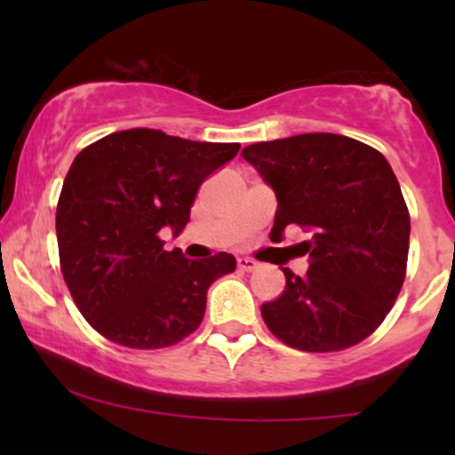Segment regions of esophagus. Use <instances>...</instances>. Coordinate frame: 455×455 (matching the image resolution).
Segmentation results:
<instances>
[{
  "label": "esophagus",
  "mask_w": 455,
  "mask_h": 455,
  "mask_svg": "<svg viewBox=\"0 0 455 455\" xmlns=\"http://www.w3.org/2000/svg\"><path fill=\"white\" fill-rule=\"evenodd\" d=\"M257 260L254 259H250V257H239L237 259V267L242 269V271H252L254 267H257Z\"/></svg>",
  "instance_id": "1"
}]
</instances>
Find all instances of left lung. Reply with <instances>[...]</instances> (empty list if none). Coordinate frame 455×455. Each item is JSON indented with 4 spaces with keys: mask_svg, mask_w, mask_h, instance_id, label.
Returning a JSON list of instances; mask_svg holds the SVG:
<instances>
[{
    "mask_svg": "<svg viewBox=\"0 0 455 455\" xmlns=\"http://www.w3.org/2000/svg\"><path fill=\"white\" fill-rule=\"evenodd\" d=\"M274 190L271 235L289 224L312 237L310 269L282 267L284 291L260 306L269 331L310 353L365 340L398 297L409 257L411 218L389 162L362 140L310 132L242 151Z\"/></svg>",
    "mask_w": 455,
    "mask_h": 455,
    "instance_id": "left-lung-1",
    "label": "left lung"
}]
</instances>
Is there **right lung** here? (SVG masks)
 <instances>
[{
  "label": "right lung",
  "instance_id": "right-lung-1",
  "mask_svg": "<svg viewBox=\"0 0 455 455\" xmlns=\"http://www.w3.org/2000/svg\"><path fill=\"white\" fill-rule=\"evenodd\" d=\"M237 151L132 128L76 156L57 203V245L72 299L104 338L162 348L201 325L207 289L235 257L190 260L180 248L166 252L160 233L184 231L198 186Z\"/></svg>",
  "mask_w": 455,
  "mask_h": 455
}]
</instances>
